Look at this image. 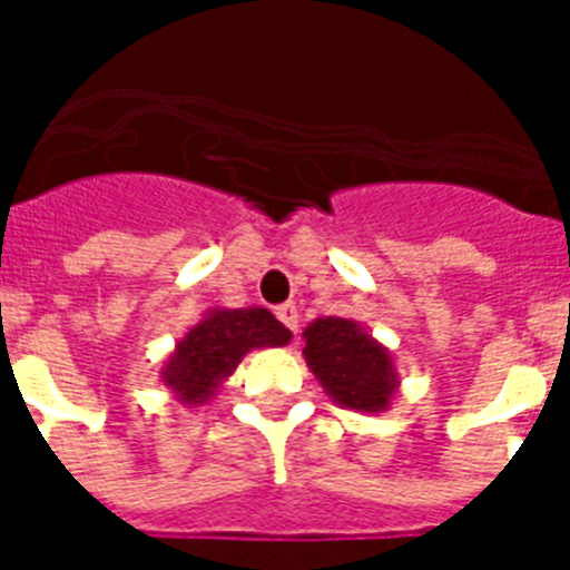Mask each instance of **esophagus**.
Instances as JSON below:
<instances>
[{"label": "esophagus", "mask_w": 570, "mask_h": 570, "mask_svg": "<svg viewBox=\"0 0 570 570\" xmlns=\"http://www.w3.org/2000/svg\"><path fill=\"white\" fill-rule=\"evenodd\" d=\"M275 313H277V320L284 322L286 328L293 331V334H298V307H295V304H281Z\"/></svg>", "instance_id": "34e87169"}]
</instances>
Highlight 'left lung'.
I'll use <instances>...</instances> for the list:
<instances>
[{
  "label": "left lung",
  "mask_w": 570,
  "mask_h": 570,
  "mask_svg": "<svg viewBox=\"0 0 570 570\" xmlns=\"http://www.w3.org/2000/svg\"><path fill=\"white\" fill-rule=\"evenodd\" d=\"M304 361L340 407L381 414L399 393L393 352L355 320L322 316L304 328Z\"/></svg>",
  "instance_id": "obj_1"
}]
</instances>
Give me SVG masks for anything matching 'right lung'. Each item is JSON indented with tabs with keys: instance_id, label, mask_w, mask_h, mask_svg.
Listing matches in <instances>:
<instances>
[{
	"instance_id": "add662e5",
	"label": "right lung",
	"mask_w": 570,
	"mask_h": 570,
	"mask_svg": "<svg viewBox=\"0 0 570 570\" xmlns=\"http://www.w3.org/2000/svg\"><path fill=\"white\" fill-rule=\"evenodd\" d=\"M293 331L266 307H209L163 364V384L180 405H206L254 348L286 346Z\"/></svg>"
}]
</instances>
